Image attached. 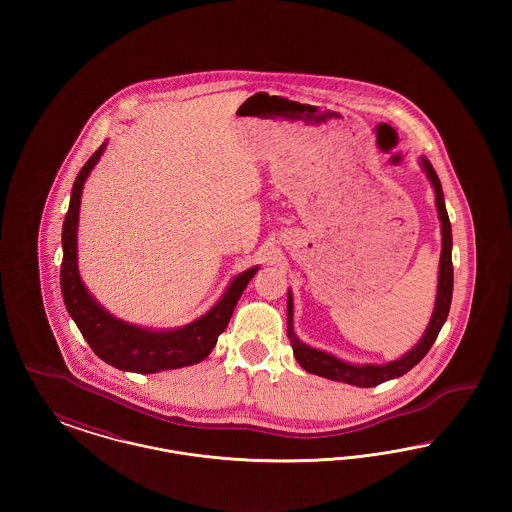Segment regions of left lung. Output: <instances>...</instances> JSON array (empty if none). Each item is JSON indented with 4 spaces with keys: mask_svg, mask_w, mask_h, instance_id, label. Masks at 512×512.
Segmentation results:
<instances>
[{
    "mask_svg": "<svg viewBox=\"0 0 512 512\" xmlns=\"http://www.w3.org/2000/svg\"><path fill=\"white\" fill-rule=\"evenodd\" d=\"M420 167H422V171L426 172V176L436 192V209H438L439 222H441L438 292H436L434 313H432V318H430L422 338L403 357L390 361V363H384V365H353V363L341 361L326 351H320V349L303 343L295 336V332H293V295L292 290H288V338L292 341L293 355H295L297 363L303 366L307 372L328 378V380L351 384L357 388H374L378 384H384L388 380L407 374L414 365H418L424 359V355L430 351V347L438 338L439 330L449 315L451 297H453V261H451L453 236H451V222H449V215L445 209L443 190H441L438 174L426 157H420Z\"/></svg>",
    "mask_w": 512,
    "mask_h": 512,
    "instance_id": "8db88e82",
    "label": "left lung"
}]
</instances>
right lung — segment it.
Masks as SVG:
<instances>
[{"instance_id":"obj_1","label":"right lung","mask_w":512,"mask_h":512,"mask_svg":"<svg viewBox=\"0 0 512 512\" xmlns=\"http://www.w3.org/2000/svg\"><path fill=\"white\" fill-rule=\"evenodd\" d=\"M105 146L107 142L101 144L98 151L86 161L82 171L78 172L69 211L63 222L61 292L67 311L99 359L119 370L153 374L161 370L197 365L217 345L220 334L230 322L238 299L259 267L247 268L232 278L226 292L222 293L219 301L203 317L195 318L190 324L178 328L151 330L111 315L88 292L78 272V213L82 188L92 169L98 165Z\"/></svg>"}]
</instances>
